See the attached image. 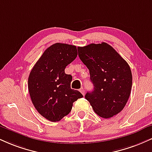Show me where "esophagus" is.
Returning a JSON list of instances; mask_svg holds the SVG:
<instances>
[{"label":"esophagus","instance_id":"obj_1","mask_svg":"<svg viewBox=\"0 0 152 152\" xmlns=\"http://www.w3.org/2000/svg\"><path fill=\"white\" fill-rule=\"evenodd\" d=\"M79 91H80V92H81V94L83 95V96H84V95H85V91H84V88H81L80 89Z\"/></svg>","mask_w":152,"mask_h":152}]
</instances>
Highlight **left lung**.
I'll use <instances>...</instances> for the list:
<instances>
[{
    "label": "left lung",
    "mask_w": 152,
    "mask_h": 152,
    "mask_svg": "<svg viewBox=\"0 0 152 152\" xmlns=\"http://www.w3.org/2000/svg\"><path fill=\"white\" fill-rule=\"evenodd\" d=\"M78 56L90 72L94 91L85 98L94 112L110 118L121 112L130 96L132 76L127 61L105 42L78 47Z\"/></svg>",
    "instance_id": "8db88e82"
}]
</instances>
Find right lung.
<instances>
[{
  "instance_id": "add662e5",
  "label": "right lung",
  "mask_w": 152,
  "mask_h": 152,
  "mask_svg": "<svg viewBox=\"0 0 152 152\" xmlns=\"http://www.w3.org/2000/svg\"><path fill=\"white\" fill-rule=\"evenodd\" d=\"M76 47L56 43L44 52L31 71L28 90L38 113L52 122L67 115L73 103L83 97L71 88L72 76L65 74V68L77 56Z\"/></svg>"
}]
</instances>
